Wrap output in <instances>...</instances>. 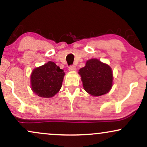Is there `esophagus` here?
Here are the masks:
<instances>
[{
    "label": "esophagus",
    "mask_w": 147,
    "mask_h": 147,
    "mask_svg": "<svg viewBox=\"0 0 147 147\" xmlns=\"http://www.w3.org/2000/svg\"><path fill=\"white\" fill-rule=\"evenodd\" d=\"M68 70H69V71H71V72L75 71V70H76V67L75 66V65H70V66H69Z\"/></svg>",
    "instance_id": "obj_1"
}]
</instances>
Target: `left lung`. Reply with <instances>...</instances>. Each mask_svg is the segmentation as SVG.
<instances>
[{"instance_id":"8db88e82","label":"left lung","mask_w":147,"mask_h":147,"mask_svg":"<svg viewBox=\"0 0 147 147\" xmlns=\"http://www.w3.org/2000/svg\"><path fill=\"white\" fill-rule=\"evenodd\" d=\"M84 90L92 96H101L109 92L113 86V72L109 65L97 59L88 60L79 70Z\"/></svg>"}]
</instances>
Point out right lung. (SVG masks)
<instances>
[{
  "instance_id": "add662e5",
  "label": "right lung",
  "mask_w": 147,
  "mask_h": 147,
  "mask_svg": "<svg viewBox=\"0 0 147 147\" xmlns=\"http://www.w3.org/2000/svg\"><path fill=\"white\" fill-rule=\"evenodd\" d=\"M65 72L53 61L34 68L31 74L32 90L38 97L50 98L61 88Z\"/></svg>"
}]
</instances>
